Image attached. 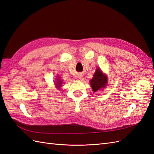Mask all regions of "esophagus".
Segmentation results:
<instances>
[{
	"instance_id": "34e87169",
	"label": "esophagus",
	"mask_w": 154,
	"mask_h": 154,
	"mask_svg": "<svg viewBox=\"0 0 154 154\" xmlns=\"http://www.w3.org/2000/svg\"><path fill=\"white\" fill-rule=\"evenodd\" d=\"M82 76H83V75H82V74H81V73H79V75H77L78 78H79V79H81V78L82 77Z\"/></svg>"
}]
</instances>
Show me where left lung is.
Returning <instances> with one entry per match:
<instances>
[{"label":"left lung","instance_id":"8db88e82","mask_svg":"<svg viewBox=\"0 0 154 154\" xmlns=\"http://www.w3.org/2000/svg\"><path fill=\"white\" fill-rule=\"evenodd\" d=\"M107 77L103 75L100 69H96L93 78L91 80V85L94 92H96L99 89L104 88L107 85Z\"/></svg>","mask_w":154,"mask_h":154}]
</instances>
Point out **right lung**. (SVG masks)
<instances>
[{"label": "right lung", "instance_id": "right-lung-1", "mask_svg": "<svg viewBox=\"0 0 154 154\" xmlns=\"http://www.w3.org/2000/svg\"><path fill=\"white\" fill-rule=\"evenodd\" d=\"M62 82L60 80H59V79H58V81H57L56 83V87L59 88V87H60V86H61V85H62Z\"/></svg>", "mask_w": 154, "mask_h": 154}]
</instances>
